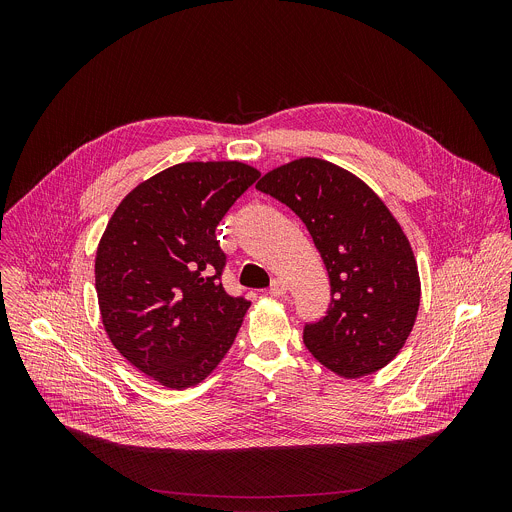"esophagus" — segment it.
<instances>
[{
  "instance_id": "obj_1",
  "label": "esophagus",
  "mask_w": 512,
  "mask_h": 512,
  "mask_svg": "<svg viewBox=\"0 0 512 512\" xmlns=\"http://www.w3.org/2000/svg\"><path fill=\"white\" fill-rule=\"evenodd\" d=\"M287 291V283L283 281V279H273L271 281V287H269V296H275V298H279V296H283Z\"/></svg>"
}]
</instances>
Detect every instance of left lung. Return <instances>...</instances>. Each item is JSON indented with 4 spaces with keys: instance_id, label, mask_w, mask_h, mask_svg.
Segmentation results:
<instances>
[{
    "instance_id": "obj_1",
    "label": "left lung",
    "mask_w": 512,
    "mask_h": 512,
    "mask_svg": "<svg viewBox=\"0 0 512 512\" xmlns=\"http://www.w3.org/2000/svg\"><path fill=\"white\" fill-rule=\"evenodd\" d=\"M255 188L302 218L330 277L328 314L306 324V348L344 379L387 367L421 300L417 261L393 212L369 184L320 158L283 164Z\"/></svg>"
}]
</instances>
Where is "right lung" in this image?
<instances>
[{
  "mask_svg": "<svg viewBox=\"0 0 512 512\" xmlns=\"http://www.w3.org/2000/svg\"><path fill=\"white\" fill-rule=\"evenodd\" d=\"M261 176L243 162H184L137 184L99 241L95 287L111 344L168 389L202 383L251 306L229 296L216 225Z\"/></svg>",
  "mask_w": 512,
  "mask_h": 512,
  "instance_id": "right-lung-1",
  "label": "right lung"
}]
</instances>
